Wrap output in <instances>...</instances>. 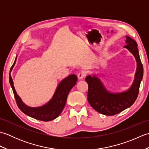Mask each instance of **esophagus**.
<instances>
[{"label":"esophagus","mask_w":149,"mask_h":149,"mask_svg":"<svg viewBox=\"0 0 149 149\" xmlns=\"http://www.w3.org/2000/svg\"><path fill=\"white\" fill-rule=\"evenodd\" d=\"M85 75H86V72H81L78 74L77 77H78L79 79H83L85 77Z\"/></svg>","instance_id":"34e87169"}]
</instances>
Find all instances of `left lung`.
Returning a JSON list of instances; mask_svg holds the SVG:
<instances>
[{
    "mask_svg": "<svg viewBox=\"0 0 149 149\" xmlns=\"http://www.w3.org/2000/svg\"><path fill=\"white\" fill-rule=\"evenodd\" d=\"M123 49L130 52L136 61V70L131 86L120 92H112L104 86L97 74L88 75L85 81L88 84V100L91 106L99 113L112 116L131 107L136 100L143 76V68L139 55L137 43L132 38L125 36Z\"/></svg>",
    "mask_w": 149,
    "mask_h": 149,
    "instance_id": "obj_1",
    "label": "left lung"
}]
</instances>
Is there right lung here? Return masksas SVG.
<instances>
[{
    "mask_svg": "<svg viewBox=\"0 0 149 149\" xmlns=\"http://www.w3.org/2000/svg\"><path fill=\"white\" fill-rule=\"evenodd\" d=\"M16 57L13 65L11 66L9 73V83L13 91L17 104L22 112L26 115L42 121L48 122L54 120L61 113L66 104L68 95L74 87L77 81V77L75 74H71L65 78L58 84L52 99L43 106L38 107H30L25 104L19 97L15 90L12 79L11 72L17 61Z\"/></svg>",
    "mask_w": 149,
    "mask_h": 149,
    "instance_id": "obj_1",
    "label": "right lung"
}]
</instances>
